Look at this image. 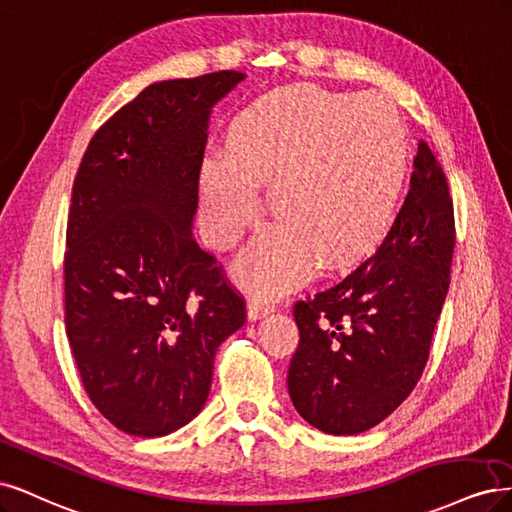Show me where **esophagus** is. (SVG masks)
I'll use <instances>...</instances> for the list:
<instances>
[{"label": "esophagus", "instance_id": "esophagus-1", "mask_svg": "<svg viewBox=\"0 0 512 512\" xmlns=\"http://www.w3.org/2000/svg\"><path fill=\"white\" fill-rule=\"evenodd\" d=\"M272 310H274V302L268 300V298H263V295H253L249 304H246V315H249L251 321H257L261 317L270 315Z\"/></svg>", "mask_w": 512, "mask_h": 512}]
</instances>
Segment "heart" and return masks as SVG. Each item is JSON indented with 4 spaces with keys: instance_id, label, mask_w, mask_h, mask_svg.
Returning a JSON list of instances; mask_svg holds the SVG:
<instances>
[{
    "instance_id": "b5f03b06",
    "label": "heart",
    "mask_w": 512,
    "mask_h": 512,
    "mask_svg": "<svg viewBox=\"0 0 512 512\" xmlns=\"http://www.w3.org/2000/svg\"><path fill=\"white\" fill-rule=\"evenodd\" d=\"M406 129L378 95H344L312 85L274 93L246 110L227 157L202 170L204 234L227 249L259 217L255 187H268L278 221L242 253L244 287L278 291L321 268L368 257L391 232L408 176Z\"/></svg>"
}]
</instances>
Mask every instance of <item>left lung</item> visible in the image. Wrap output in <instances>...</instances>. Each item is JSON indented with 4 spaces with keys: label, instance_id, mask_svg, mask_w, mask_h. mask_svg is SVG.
Masks as SVG:
<instances>
[{
    "label": "left lung",
    "instance_id": "1",
    "mask_svg": "<svg viewBox=\"0 0 512 512\" xmlns=\"http://www.w3.org/2000/svg\"><path fill=\"white\" fill-rule=\"evenodd\" d=\"M410 189L376 255L293 304L300 327L287 387L317 430H370L415 389L451 283L455 217L447 176L419 142Z\"/></svg>",
    "mask_w": 512,
    "mask_h": 512
}]
</instances>
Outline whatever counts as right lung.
I'll list each match as a JSON object with an SVG mask.
<instances>
[{
  "label": "right lung",
  "mask_w": 512,
  "mask_h": 512,
  "mask_svg": "<svg viewBox=\"0 0 512 512\" xmlns=\"http://www.w3.org/2000/svg\"><path fill=\"white\" fill-rule=\"evenodd\" d=\"M242 78L146 87L95 131L74 180L65 334L89 400L129 436L187 425L219 344L246 321L242 293L191 229L210 108Z\"/></svg>",
  "instance_id": "add662e5"
}]
</instances>
